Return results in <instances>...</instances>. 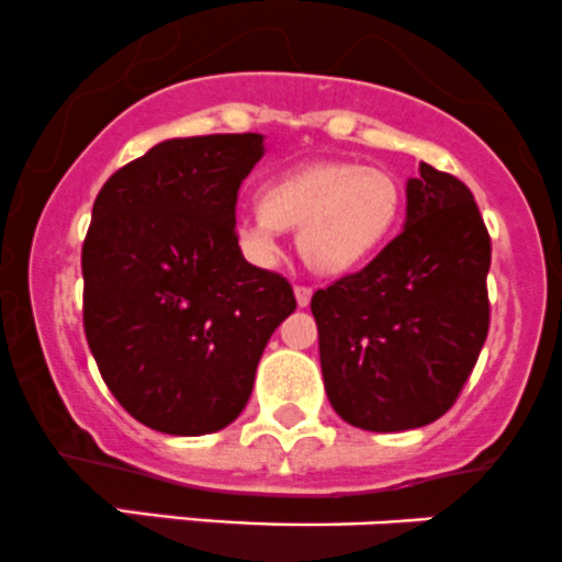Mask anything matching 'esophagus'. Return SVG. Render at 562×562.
I'll list each match as a JSON object with an SVG mask.
<instances>
[{
    "mask_svg": "<svg viewBox=\"0 0 562 562\" xmlns=\"http://www.w3.org/2000/svg\"><path fill=\"white\" fill-rule=\"evenodd\" d=\"M311 294H314V289L311 286H294V297H297L300 308H305V305L311 303Z\"/></svg>",
    "mask_w": 562,
    "mask_h": 562,
    "instance_id": "1",
    "label": "esophagus"
}]
</instances>
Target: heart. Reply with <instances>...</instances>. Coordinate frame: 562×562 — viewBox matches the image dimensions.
<instances>
[{"label":"heart","instance_id":"b5f03b06","mask_svg":"<svg viewBox=\"0 0 562 562\" xmlns=\"http://www.w3.org/2000/svg\"><path fill=\"white\" fill-rule=\"evenodd\" d=\"M401 211L403 187L384 167L311 161L268 183L262 205L238 222V243L257 262H273L281 229H297L303 262L322 276H340L384 246Z\"/></svg>","mask_w":562,"mask_h":562}]
</instances>
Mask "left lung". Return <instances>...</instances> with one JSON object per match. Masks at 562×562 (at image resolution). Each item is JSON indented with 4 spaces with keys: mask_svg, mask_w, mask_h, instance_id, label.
Masks as SVG:
<instances>
[{
    "mask_svg": "<svg viewBox=\"0 0 562 562\" xmlns=\"http://www.w3.org/2000/svg\"><path fill=\"white\" fill-rule=\"evenodd\" d=\"M490 254L471 189L422 161L406 183L403 233L311 297L324 390L340 419L401 432L454 406L487 340Z\"/></svg>",
    "mask_w": 562,
    "mask_h": 562,
    "instance_id": "obj_1",
    "label": "left lung"
}]
</instances>
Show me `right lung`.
I'll use <instances>...</instances> for the list:
<instances>
[{"instance_id":"right-lung-1","label":"right lung","mask_w":562,"mask_h":562,"mask_svg":"<svg viewBox=\"0 0 562 562\" xmlns=\"http://www.w3.org/2000/svg\"><path fill=\"white\" fill-rule=\"evenodd\" d=\"M262 135L176 137L108 178L83 240V329L108 390L167 436L238 419L259 357L297 308L235 233Z\"/></svg>"}]
</instances>
